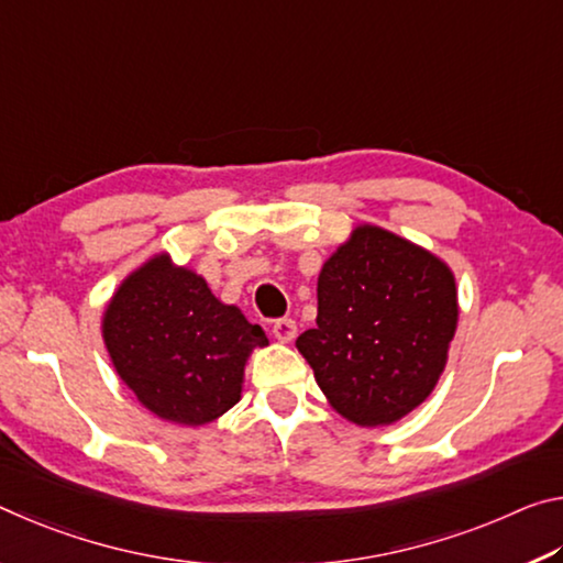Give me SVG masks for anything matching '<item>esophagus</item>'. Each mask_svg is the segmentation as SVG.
Listing matches in <instances>:
<instances>
[{
  "instance_id": "obj_1",
  "label": "esophagus",
  "mask_w": 563,
  "mask_h": 563,
  "mask_svg": "<svg viewBox=\"0 0 563 563\" xmlns=\"http://www.w3.org/2000/svg\"><path fill=\"white\" fill-rule=\"evenodd\" d=\"M272 331H274V336L279 339V342H291L294 339V334H297V321L294 319H276L274 321V327H272Z\"/></svg>"
}]
</instances>
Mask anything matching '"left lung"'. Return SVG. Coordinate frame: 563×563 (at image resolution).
I'll list each match as a JSON object with an SVG mask.
<instances>
[{
    "mask_svg": "<svg viewBox=\"0 0 563 563\" xmlns=\"http://www.w3.org/2000/svg\"><path fill=\"white\" fill-rule=\"evenodd\" d=\"M317 299V329L297 349L342 417L394 423L434 391L459 317L444 262L379 227H358L321 269Z\"/></svg>",
    "mask_w": 563,
    "mask_h": 563,
    "instance_id": "left-lung-1",
    "label": "left lung"
}]
</instances>
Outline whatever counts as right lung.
<instances>
[{"instance_id": "obj_1", "label": "right lung", "mask_w": 563, "mask_h": 563, "mask_svg": "<svg viewBox=\"0 0 563 563\" xmlns=\"http://www.w3.org/2000/svg\"><path fill=\"white\" fill-rule=\"evenodd\" d=\"M117 374L156 417L201 427L242 396L246 356L269 339L207 282L154 256L119 287L104 314Z\"/></svg>"}]
</instances>
